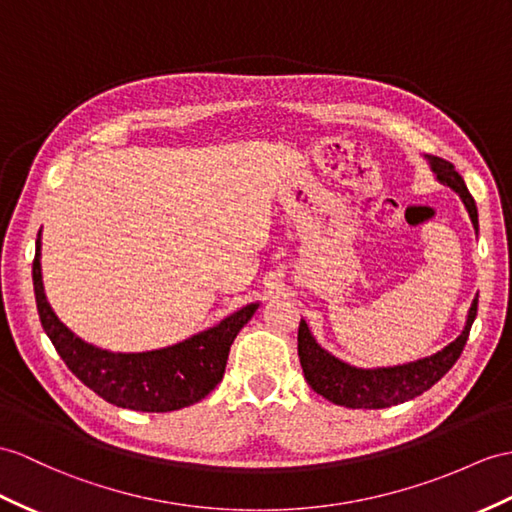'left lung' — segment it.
<instances>
[{"label":"left lung","mask_w":512,"mask_h":512,"mask_svg":"<svg viewBox=\"0 0 512 512\" xmlns=\"http://www.w3.org/2000/svg\"><path fill=\"white\" fill-rule=\"evenodd\" d=\"M430 169L436 173V180L454 189L471 217L473 228L478 232V208L467 191L465 180L454 169L452 162L443 158L428 156ZM478 313V297L471 302L467 323L456 341H452L441 352L428 358L415 360L408 365L378 367V369H360L343 363L315 341L310 334L308 323L302 319L297 330V354L304 369L306 382L313 391L326 397L328 402L345 408H389L413 400V397L428 391L432 384L439 382L447 371L454 367L456 360L463 354V347L469 339L471 323Z\"/></svg>","instance_id":"obj_1"}]
</instances>
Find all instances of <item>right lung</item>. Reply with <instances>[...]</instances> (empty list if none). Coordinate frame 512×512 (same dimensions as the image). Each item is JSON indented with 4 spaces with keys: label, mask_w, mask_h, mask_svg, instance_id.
Listing matches in <instances>:
<instances>
[{
    "label": "right lung",
    "mask_w": 512,
    "mask_h": 512,
    "mask_svg": "<svg viewBox=\"0 0 512 512\" xmlns=\"http://www.w3.org/2000/svg\"><path fill=\"white\" fill-rule=\"evenodd\" d=\"M32 282L41 326L71 373L106 402L141 413H169L204 400L223 378L236 334L260 306L247 304L217 326L162 350L121 354L82 341L56 317L43 289L41 232L36 236Z\"/></svg>",
    "instance_id": "obj_1"
}]
</instances>
